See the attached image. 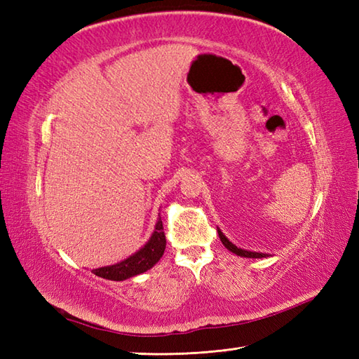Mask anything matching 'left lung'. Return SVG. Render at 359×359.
<instances>
[{
    "mask_svg": "<svg viewBox=\"0 0 359 359\" xmlns=\"http://www.w3.org/2000/svg\"><path fill=\"white\" fill-rule=\"evenodd\" d=\"M217 233H219V238H220V241H222V243L225 245V248L226 250H230L231 253H234V255H238V256H242V257H253V259H261V257H265V256H269L266 253H257V251H247V250H242V248H238L234 245V243H231L230 241H228L226 238H225V234L219 230L217 228Z\"/></svg>",
    "mask_w": 359,
    "mask_h": 359,
    "instance_id": "1",
    "label": "left lung"
}]
</instances>
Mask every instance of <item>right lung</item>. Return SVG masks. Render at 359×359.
Masks as SVG:
<instances>
[{
    "label": "right lung",
    "mask_w": 359,
    "mask_h": 359,
    "mask_svg": "<svg viewBox=\"0 0 359 359\" xmlns=\"http://www.w3.org/2000/svg\"><path fill=\"white\" fill-rule=\"evenodd\" d=\"M165 247H166V239H165L163 224H162V219L158 217L154 233H152L149 241L144 243L137 253L129 256L128 259H125V261H121L118 264L95 269L93 270V273L95 276H100L103 279H109V280L129 279L152 269V266L160 261V257L163 256Z\"/></svg>",
    "instance_id": "right-lung-1"
}]
</instances>
